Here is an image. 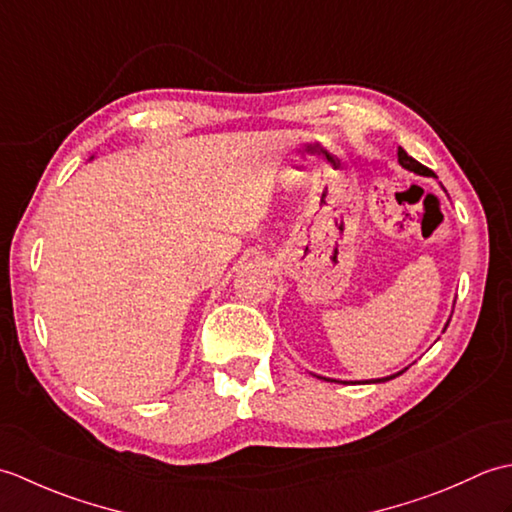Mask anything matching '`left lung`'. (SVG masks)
Segmentation results:
<instances>
[{
    "label": "left lung",
    "instance_id": "left-lung-1",
    "mask_svg": "<svg viewBox=\"0 0 512 512\" xmlns=\"http://www.w3.org/2000/svg\"><path fill=\"white\" fill-rule=\"evenodd\" d=\"M398 162H400V167H405V169H409V171H413V173H418V176H433L431 169L420 165V162H418L416 158H411L402 147H398ZM433 178H436V176H433ZM447 325H449V323H447ZM447 325H444V330H447ZM400 374H402V372L391 374V376H387V378L365 380V383H385V380H391V378H396V376H400ZM319 378H323V376H319ZM323 380H330V383H347V380H334V378H323Z\"/></svg>",
    "mask_w": 512,
    "mask_h": 512
}]
</instances>
